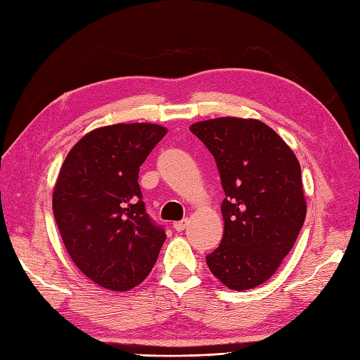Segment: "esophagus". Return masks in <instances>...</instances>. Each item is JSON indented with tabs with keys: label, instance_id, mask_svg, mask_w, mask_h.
<instances>
[{
	"label": "esophagus",
	"instance_id": "esophagus-1",
	"mask_svg": "<svg viewBox=\"0 0 360 360\" xmlns=\"http://www.w3.org/2000/svg\"><path fill=\"white\" fill-rule=\"evenodd\" d=\"M188 226V219H182V221H176V223H173V229L174 231L178 232H182L184 229Z\"/></svg>",
	"mask_w": 360,
	"mask_h": 360
}]
</instances>
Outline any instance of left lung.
<instances>
[{"label": "left lung", "instance_id": "8db88e82", "mask_svg": "<svg viewBox=\"0 0 360 360\" xmlns=\"http://www.w3.org/2000/svg\"><path fill=\"white\" fill-rule=\"evenodd\" d=\"M217 160L224 235L205 257L229 289L262 285L292 249L307 217L302 168L272 128L255 119L218 117L190 127Z\"/></svg>", "mask_w": 360, "mask_h": 360}]
</instances>
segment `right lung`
Listing matches in <instances>:
<instances>
[{"mask_svg":"<svg viewBox=\"0 0 360 360\" xmlns=\"http://www.w3.org/2000/svg\"><path fill=\"white\" fill-rule=\"evenodd\" d=\"M167 134L155 124H117L83 136L60 170L56 223L75 266L111 290H128L151 272L164 227L145 210L139 167Z\"/></svg>","mask_w":360,"mask_h":360,"instance_id":"obj_1","label":"right lung"}]
</instances>
